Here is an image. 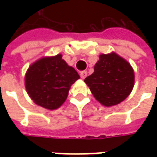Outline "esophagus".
I'll use <instances>...</instances> for the list:
<instances>
[{
    "label": "esophagus",
    "mask_w": 157,
    "mask_h": 157,
    "mask_svg": "<svg viewBox=\"0 0 157 157\" xmlns=\"http://www.w3.org/2000/svg\"><path fill=\"white\" fill-rule=\"evenodd\" d=\"M86 75H87V72L86 71H83L80 72V76H81V78L82 79H85L86 77Z\"/></svg>",
    "instance_id": "obj_1"
}]
</instances>
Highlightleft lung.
I'll use <instances>...</instances> for the list:
<instances>
[{
  "mask_svg": "<svg viewBox=\"0 0 157 157\" xmlns=\"http://www.w3.org/2000/svg\"><path fill=\"white\" fill-rule=\"evenodd\" d=\"M84 82L98 102L105 107H113L131 93L135 85V72L125 59L111 52L99 55L94 72Z\"/></svg>",
  "mask_w": 157,
  "mask_h": 157,
  "instance_id": "obj_1",
  "label": "left lung"
}]
</instances>
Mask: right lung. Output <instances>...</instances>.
Wrapping results in <instances>:
<instances>
[{
    "instance_id": "right-lung-1",
    "label": "right lung",
    "mask_w": 157,
    "mask_h": 157,
    "mask_svg": "<svg viewBox=\"0 0 157 157\" xmlns=\"http://www.w3.org/2000/svg\"><path fill=\"white\" fill-rule=\"evenodd\" d=\"M79 78L76 71L59 54L33 62L24 79L26 91L33 102L44 109L55 110L65 102L71 86Z\"/></svg>"
}]
</instances>
